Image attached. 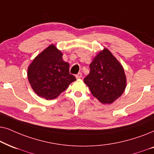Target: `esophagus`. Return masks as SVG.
<instances>
[{
    "label": "esophagus",
    "mask_w": 154,
    "mask_h": 154,
    "mask_svg": "<svg viewBox=\"0 0 154 154\" xmlns=\"http://www.w3.org/2000/svg\"><path fill=\"white\" fill-rule=\"evenodd\" d=\"M76 78L77 79H80V78H82V74L81 72H79V73H78L77 74V75H76Z\"/></svg>",
    "instance_id": "1"
}]
</instances>
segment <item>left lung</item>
<instances>
[{
    "mask_svg": "<svg viewBox=\"0 0 154 154\" xmlns=\"http://www.w3.org/2000/svg\"><path fill=\"white\" fill-rule=\"evenodd\" d=\"M89 67L84 82L94 97L103 104H110L121 96L127 86L126 75L122 65L108 48L94 57Z\"/></svg>",
    "mask_w": 154,
    "mask_h": 154,
    "instance_id": "left-lung-1",
    "label": "left lung"
}]
</instances>
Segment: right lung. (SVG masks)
Returning <instances> with one entry per match:
<instances>
[{"mask_svg": "<svg viewBox=\"0 0 154 154\" xmlns=\"http://www.w3.org/2000/svg\"><path fill=\"white\" fill-rule=\"evenodd\" d=\"M69 67V63L63 60V53L51 44L29 65V82L39 97L54 99L76 80Z\"/></svg>", "mask_w": 154, "mask_h": 154, "instance_id": "obj_1", "label": "right lung"}]
</instances>
